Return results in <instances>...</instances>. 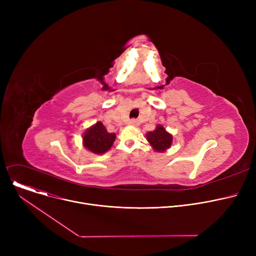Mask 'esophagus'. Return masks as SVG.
<instances>
[{"label": "esophagus", "mask_w": 256, "mask_h": 256, "mask_svg": "<svg viewBox=\"0 0 256 256\" xmlns=\"http://www.w3.org/2000/svg\"><path fill=\"white\" fill-rule=\"evenodd\" d=\"M128 124L137 126H139V122H138V120H136V119H130V120L128 121Z\"/></svg>", "instance_id": "34e87169"}]
</instances>
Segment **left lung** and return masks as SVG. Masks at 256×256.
Instances as JSON below:
<instances>
[{
  "label": "left lung",
  "instance_id": "1",
  "mask_svg": "<svg viewBox=\"0 0 256 256\" xmlns=\"http://www.w3.org/2000/svg\"><path fill=\"white\" fill-rule=\"evenodd\" d=\"M146 139L150 142L152 148L158 152H163L170 148L172 144V135L160 124H158L154 130L147 132Z\"/></svg>",
  "mask_w": 256,
  "mask_h": 256
}]
</instances>
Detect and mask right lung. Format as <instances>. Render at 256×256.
I'll return each mask as SVG.
<instances>
[{
  "instance_id": "obj_1",
  "label": "right lung",
  "mask_w": 256,
  "mask_h": 256,
  "mask_svg": "<svg viewBox=\"0 0 256 256\" xmlns=\"http://www.w3.org/2000/svg\"><path fill=\"white\" fill-rule=\"evenodd\" d=\"M115 138V134L108 132L104 126L98 121L87 128L83 136V144L89 152L96 154H102L111 148Z\"/></svg>"
}]
</instances>
